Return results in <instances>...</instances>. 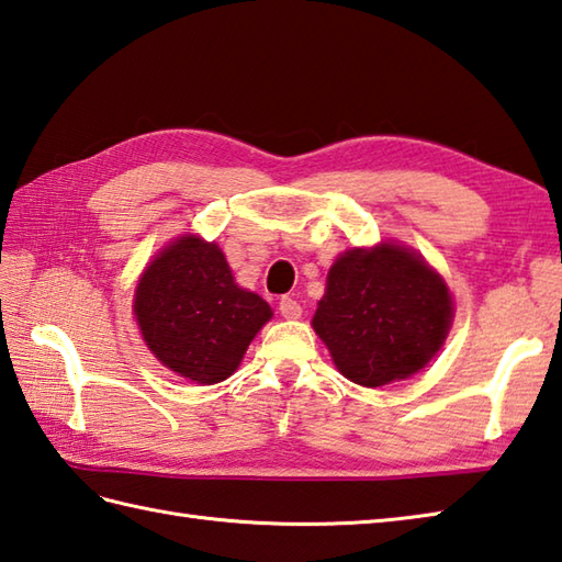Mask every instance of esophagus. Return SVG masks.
<instances>
[{
  "label": "esophagus",
  "mask_w": 562,
  "mask_h": 562,
  "mask_svg": "<svg viewBox=\"0 0 562 562\" xmlns=\"http://www.w3.org/2000/svg\"><path fill=\"white\" fill-rule=\"evenodd\" d=\"M279 313H281V317H285V319H297V317L303 315V307H301V303L293 301V297L283 295L281 301H279Z\"/></svg>",
  "instance_id": "1"
}]
</instances>
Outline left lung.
I'll return each mask as SVG.
<instances>
[{"instance_id": "8db88e82", "label": "left lung", "mask_w": 562, "mask_h": 562, "mask_svg": "<svg viewBox=\"0 0 562 562\" xmlns=\"http://www.w3.org/2000/svg\"><path fill=\"white\" fill-rule=\"evenodd\" d=\"M449 285L415 249H347L327 273L313 327L349 381L381 387L415 375L451 329Z\"/></svg>"}]
</instances>
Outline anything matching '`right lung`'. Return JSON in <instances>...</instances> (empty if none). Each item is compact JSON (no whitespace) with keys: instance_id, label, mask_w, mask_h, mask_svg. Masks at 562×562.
Wrapping results in <instances>:
<instances>
[{"instance_id":"obj_1","label":"right lung","mask_w":562,"mask_h":562,"mask_svg":"<svg viewBox=\"0 0 562 562\" xmlns=\"http://www.w3.org/2000/svg\"><path fill=\"white\" fill-rule=\"evenodd\" d=\"M133 313L157 361L201 385L233 375L273 315L267 301L235 283L223 249L199 235L177 237L147 265Z\"/></svg>"}]
</instances>
